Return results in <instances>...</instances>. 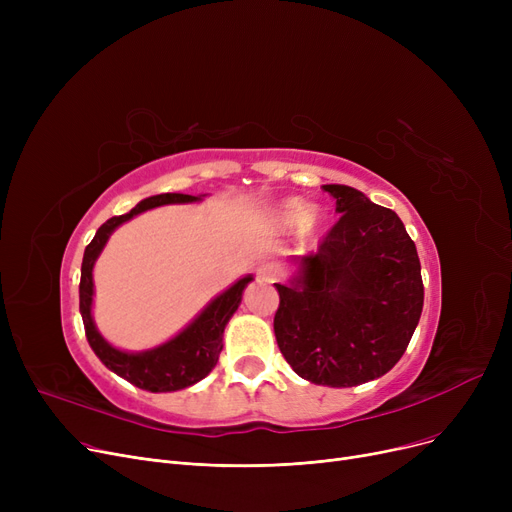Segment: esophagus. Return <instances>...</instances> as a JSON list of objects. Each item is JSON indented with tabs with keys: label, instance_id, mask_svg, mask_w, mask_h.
Segmentation results:
<instances>
[{
	"label": "esophagus",
	"instance_id": "esophagus-1",
	"mask_svg": "<svg viewBox=\"0 0 512 512\" xmlns=\"http://www.w3.org/2000/svg\"><path fill=\"white\" fill-rule=\"evenodd\" d=\"M259 278L265 282H278L282 278V267L278 263H265L259 270Z\"/></svg>",
	"mask_w": 512,
	"mask_h": 512
}]
</instances>
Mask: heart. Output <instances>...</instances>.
Wrapping results in <instances>:
<instances>
[{
    "instance_id": "obj_1",
    "label": "heart",
    "mask_w": 512,
    "mask_h": 512,
    "mask_svg": "<svg viewBox=\"0 0 512 512\" xmlns=\"http://www.w3.org/2000/svg\"><path fill=\"white\" fill-rule=\"evenodd\" d=\"M280 220H282V224H286L288 228L303 226L305 222H307V228H317V226H319V220L315 218V215H309L307 203H303V201H299V199L288 201V203L280 209Z\"/></svg>"
}]
</instances>
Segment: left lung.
<instances>
[{
    "label": "left lung",
    "mask_w": 512,
    "mask_h": 512,
    "mask_svg": "<svg viewBox=\"0 0 512 512\" xmlns=\"http://www.w3.org/2000/svg\"><path fill=\"white\" fill-rule=\"evenodd\" d=\"M338 222L299 276L276 284L274 332L280 353L303 380L351 388L382 378L402 353L423 309L421 263L398 215L344 184L321 186Z\"/></svg>",
    "instance_id": "obj_1"
}]
</instances>
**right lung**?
<instances>
[{
	"label": "right lung",
	"mask_w": 512,
	"mask_h": 512,
	"mask_svg": "<svg viewBox=\"0 0 512 512\" xmlns=\"http://www.w3.org/2000/svg\"><path fill=\"white\" fill-rule=\"evenodd\" d=\"M201 197L182 195V193H164L155 195L141 201L137 207H132L124 215H114L107 220L89 242L83 257V267H80V315H83L85 334L93 348V353L101 359V363L118 373L120 378L134 384L141 390L149 392H176L188 388L203 380L205 375L215 367L222 353V336L224 328L238 309L242 301V290L253 280L251 276L240 278L232 284L226 292H222L218 299H213L201 315L188 324L178 336L168 340L166 344H159L157 348L145 353H124L120 348H114L107 342L95 328V321L91 315L93 305V265L103 251L107 238L124 222H128L134 215H139L147 209L168 205V203H193Z\"/></svg>",
	"instance_id": "add662e5"
}]
</instances>
